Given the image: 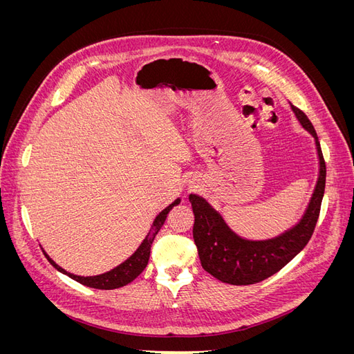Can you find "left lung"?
<instances>
[{
    "label": "left lung",
    "instance_id": "8db88e82",
    "mask_svg": "<svg viewBox=\"0 0 354 354\" xmlns=\"http://www.w3.org/2000/svg\"><path fill=\"white\" fill-rule=\"evenodd\" d=\"M298 121L315 137L319 155V178L308 208L295 227L269 241H246L232 232L209 203L190 195L195 214L194 239L203 270L230 285H252L279 272L308 243L319 218L325 194L326 165L312 122L303 111L291 104Z\"/></svg>",
    "mask_w": 354,
    "mask_h": 354
}]
</instances>
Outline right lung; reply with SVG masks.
<instances>
[{"instance_id":"obj_1","label":"right lung","mask_w":354,"mask_h":354,"mask_svg":"<svg viewBox=\"0 0 354 354\" xmlns=\"http://www.w3.org/2000/svg\"><path fill=\"white\" fill-rule=\"evenodd\" d=\"M180 203V199H176L171 205H168L162 212H159V216L155 218L153 221V226H152V230L149 232V234L146 236V239L142 242V245L138 246V250L128 259L127 261H124L122 264H120L118 267H115V269H112L111 272H106L103 274H99V276H77V274H72V273H68L65 269H62V267H59L55 261H53L50 257L44 252V255L47 257V260L51 263V266L55 267V269H57L59 272L68 274L69 277H72L73 281H77L85 286H90V288H95V289H115V288H121L127 283L133 282L136 277L140 274L145 267L147 266V261H149V255H151V246H152V242L155 239V236L158 234V232L160 230V227H162V224L167 218V214L169 212V209L173 208L174 205H178Z\"/></svg>"}]
</instances>
